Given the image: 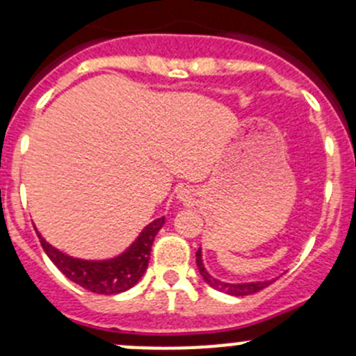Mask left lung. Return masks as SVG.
<instances>
[{"label":"left lung","instance_id":"1","mask_svg":"<svg viewBox=\"0 0 356 356\" xmlns=\"http://www.w3.org/2000/svg\"><path fill=\"white\" fill-rule=\"evenodd\" d=\"M196 265H198L201 277H203V281L207 282L208 286H211V288L217 291H222V293L225 294H231V296H248V294L258 293L260 289L267 288L268 284L274 282V279H272V281H254V282H224L220 281V279H215L213 275L204 268L203 257H201V248L196 251Z\"/></svg>","mask_w":356,"mask_h":356}]
</instances>
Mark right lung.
I'll list each match as a JSON object with an SVG mask.
<instances>
[{"mask_svg":"<svg viewBox=\"0 0 356 356\" xmlns=\"http://www.w3.org/2000/svg\"><path fill=\"white\" fill-rule=\"evenodd\" d=\"M165 224V217L149 222L132 245L120 254L105 260H82L63 253L51 246L38 231L39 241L49 260L67 275L72 282L81 288L98 294H117L131 289L145 275L149 264V251L155 241L156 232Z\"/></svg>","mask_w":356,"mask_h":356,"instance_id":"obj_1","label":"right lung"}]
</instances>
